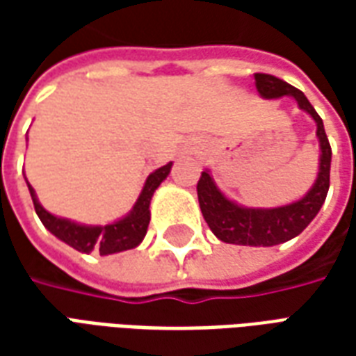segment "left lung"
I'll return each instance as SVG.
<instances>
[{
	"label": "left lung",
	"mask_w": 356,
	"mask_h": 356,
	"mask_svg": "<svg viewBox=\"0 0 356 356\" xmlns=\"http://www.w3.org/2000/svg\"><path fill=\"white\" fill-rule=\"evenodd\" d=\"M255 88L263 99H280L291 97L298 106L316 124L318 137V173L313 186L299 200L278 206V208H246L227 198L221 188L216 185L211 171L204 170L198 181V202L202 216L217 238L227 244L236 246H276L288 240L296 238L305 231V227L313 221L321 211L330 188V163H332V148L324 131L321 116L316 114L313 104L299 89L291 88L290 83L278 80L270 74H255Z\"/></svg>",
	"instance_id": "8db88e82"
}]
</instances>
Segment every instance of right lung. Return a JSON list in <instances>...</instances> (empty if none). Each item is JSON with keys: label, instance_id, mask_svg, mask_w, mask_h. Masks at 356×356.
I'll use <instances>...</instances> for the list:
<instances>
[{"label": "right lung", "instance_id": "right-lung-1", "mask_svg": "<svg viewBox=\"0 0 356 356\" xmlns=\"http://www.w3.org/2000/svg\"><path fill=\"white\" fill-rule=\"evenodd\" d=\"M171 165L173 162L152 171L145 181V186H143L137 202L133 204L131 211L108 225H83L72 221V219H66V217L53 216L40 204L35 191L28 181L26 185L32 202H34L35 213L42 219L43 227L53 236H57L58 240H63L65 244L72 246L81 254L99 252L101 255H110L133 250L143 242L145 234H147L148 223H150V200L154 196L156 188L170 175Z\"/></svg>", "mask_w": 356, "mask_h": 356}]
</instances>
